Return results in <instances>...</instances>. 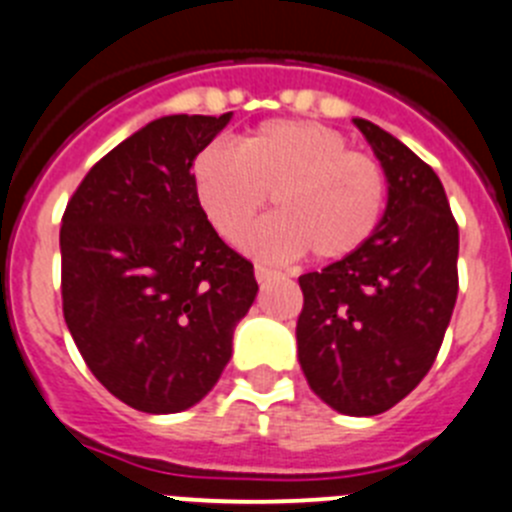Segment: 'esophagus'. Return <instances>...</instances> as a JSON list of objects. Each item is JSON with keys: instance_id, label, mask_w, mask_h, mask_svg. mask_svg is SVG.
Instances as JSON below:
<instances>
[{"instance_id": "34e87169", "label": "esophagus", "mask_w": 512, "mask_h": 512, "mask_svg": "<svg viewBox=\"0 0 512 512\" xmlns=\"http://www.w3.org/2000/svg\"><path fill=\"white\" fill-rule=\"evenodd\" d=\"M255 278H257V283H270L273 278H278V273L265 265H255Z\"/></svg>"}]
</instances>
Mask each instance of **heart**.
Masks as SVG:
<instances>
[{"label":"heart","instance_id":"heart-1","mask_svg":"<svg viewBox=\"0 0 512 512\" xmlns=\"http://www.w3.org/2000/svg\"><path fill=\"white\" fill-rule=\"evenodd\" d=\"M191 186L206 222L237 242L273 193L278 214L245 239L260 260L283 262L308 252L331 262L354 255L380 227L388 178L372 155L349 150L324 124L273 119L229 150L206 145L191 163Z\"/></svg>","mask_w":512,"mask_h":512}]
</instances>
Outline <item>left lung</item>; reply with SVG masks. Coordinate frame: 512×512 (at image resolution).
<instances>
[{
	"label": "left lung",
	"mask_w": 512,
	"mask_h": 512,
	"mask_svg": "<svg viewBox=\"0 0 512 512\" xmlns=\"http://www.w3.org/2000/svg\"><path fill=\"white\" fill-rule=\"evenodd\" d=\"M388 178L380 227L354 255L298 278V362L326 405L377 416L426 377L457 303L459 229L444 186L398 137L354 119Z\"/></svg>",
	"instance_id": "left-lung-1"
}]
</instances>
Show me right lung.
Instances as JSON below:
<instances>
[{
  "mask_svg": "<svg viewBox=\"0 0 512 512\" xmlns=\"http://www.w3.org/2000/svg\"><path fill=\"white\" fill-rule=\"evenodd\" d=\"M229 119H153L86 173L63 214L68 331L96 380L142 413L186 411L214 388L257 296L252 262L191 186L193 158Z\"/></svg>",
  "mask_w": 512,
  "mask_h": 512,
  "instance_id": "right-lung-1",
  "label": "right lung"
}]
</instances>
